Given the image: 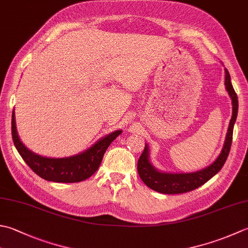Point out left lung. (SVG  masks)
<instances>
[{
    "instance_id": "left-lung-1",
    "label": "left lung",
    "mask_w": 248,
    "mask_h": 248,
    "mask_svg": "<svg viewBox=\"0 0 248 248\" xmlns=\"http://www.w3.org/2000/svg\"><path fill=\"white\" fill-rule=\"evenodd\" d=\"M226 78L225 85L226 89L232 100V117L228 128L226 135V140L221 153L217 159L211 166L200 171L192 173H166L160 172L155 168L149 161V149L147 144L145 145L144 152L140 155L138 161V172L140 179L146 186L155 191L166 193V195H175V193H184L191 191L193 189L202 186L207 181L216 175L224 167L228 155L230 152L232 143V134H233V125L236 120L237 108H239V102H237V95L231 84L230 74L227 69H225Z\"/></svg>"
}]
</instances>
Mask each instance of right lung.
<instances>
[{"instance_id":"1","label":"right lung","mask_w":248,"mask_h":248,"mask_svg":"<svg viewBox=\"0 0 248 248\" xmlns=\"http://www.w3.org/2000/svg\"><path fill=\"white\" fill-rule=\"evenodd\" d=\"M123 132L114 131L106 137L100 139L85 152L66 158H47L31 152L24 146L19 139L15 119V110L12 116V135L15 147L32 171L38 176L49 182L77 183L89 178L96 172L103 159L104 153L110 143Z\"/></svg>"}]
</instances>
